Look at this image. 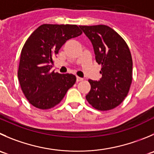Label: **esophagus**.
<instances>
[{
  "label": "esophagus",
  "mask_w": 154,
  "mask_h": 154,
  "mask_svg": "<svg viewBox=\"0 0 154 154\" xmlns=\"http://www.w3.org/2000/svg\"><path fill=\"white\" fill-rule=\"evenodd\" d=\"M83 80V78H81V77H76V80H77V82L80 81V80Z\"/></svg>",
  "instance_id": "esophagus-1"
}]
</instances>
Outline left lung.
Masks as SVG:
<instances>
[{
	"label": "left lung",
	"instance_id": "obj_1",
	"mask_svg": "<svg viewBox=\"0 0 154 154\" xmlns=\"http://www.w3.org/2000/svg\"><path fill=\"white\" fill-rule=\"evenodd\" d=\"M79 27L92 43L96 62L102 65L101 78L98 81L89 80L91 89L86 98L97 110H111L123 102L130 88L132 59L129 49L107 25Z\"/></svg>",
	"mask_w": 154,
	"mask_h": 154
}]
</instances>
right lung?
I'll use <instances>...</instances> for the list:
<instances>
[{"label":"right lung","mask_w":154,"mask_h":154,"mask_svg":"<svg viewBox=\"0 0 154 154\" xmlns=\"http://www.w3.org/2000/svg\"><path fill=\"white\" fill-rule=\"evenodd\" d=\"M81 34L76 25L44 24L28 37L21 52L18 78L24 95L34 107H53L75 83L74 74L55 73L51 68L53 58L62 46Z\"/></svg>","instance_id":"add662e5"}]
</instances>
